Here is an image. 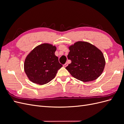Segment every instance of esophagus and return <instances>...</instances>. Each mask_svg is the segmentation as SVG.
I'll list each match as a JSON object with an SVG mask.
<instances>
[{
    "label": "esophagus",
    "instance_id": "1",
    "mask_svg": "<svg viewBox=\"0 0 124 124\" xmlns=\"http://www.w3.org/2000/svg\"><path fill=\"white\" fill-rule=\"evenodd\" d=\"M67 66H68V63H65L64 65H63V67H65H65H66Z\"/></svg>",
    "mask_w": 124,
    "mask_h": 124
}]
</instances>
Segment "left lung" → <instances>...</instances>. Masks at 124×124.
I'll return each instance as SVG.
<instances>
[{
	"instance_id": "8db88e82",
	"label": "left lung",
	"mask_w": 124,
	"mask_h": 124,
	"mask_svg": "<svg viewBox=\"0 0 124 124\" xmlns=\"http://www.w3.org/2000/svg\"><path fill=\"white\" fill-rule=\"evenodd\" d=\"M71 62L66 67L71 76L83 82L92 81L102 74L106 62L103 53L93 45L78 41L69 47Z\"/></svg>"
}]
</instances>
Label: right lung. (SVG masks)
I'll list each match as a JSON object with an SVG mask.
<instances>
[{
  "label": "right lung",
  "instance_id": "add662e5",
  "mask_svg": "<svg viewBox=\"0 0 124 124\" xmlns=\"http://www.w3.org/2000/svg\"><path fill=\"white\" fill-rule=\"evenodd\" d=\"M55 46L43 43L36 47L26 57L24 70L32 82L43 85L55 77L57 71L62 65L55 55Z\"/></svg>",
  "mask_w": 124,
  "mask_h": 124
}]
</instances>
